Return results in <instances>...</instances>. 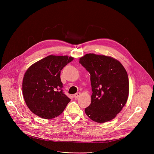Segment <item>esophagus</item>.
<instances>
[{
	"instance_id": "1",
	"label": "esophagus",
	"mask_w": 154,
	"mask_h": 154,
	"mask_svg": "<svg viewBox=\"0 0 154 154\" xmlns=\"http://www.w3.org/2000/svg\"><path fill=\"white\" fill-rule=\"evenodd\" d=\"M80 95H81V93H77L74 96V97L75 99H77L78 97H79L80 96Z\"/></svg>"
}]
</instances>
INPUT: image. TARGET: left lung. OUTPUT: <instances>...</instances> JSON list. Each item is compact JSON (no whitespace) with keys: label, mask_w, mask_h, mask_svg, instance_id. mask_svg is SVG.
Segmentation results:
<instances>
[{"label":"left lung","mask_w":154,"mask_h":154,"mask_svg":"<svg viewBox=\"0 0 154 154\" xmlns=\"http://www.w3.org/2000/svg\"><path fill=\"white\" fill-rule=\"evenodd\" d=\"M80 63L91 75V102L85 108L91 120L103 123L114 119L125 105L129 93L128 75L116 59L103 55L86 54Z\"/></svg>","instance_id":"obj_1"}]
</instances>
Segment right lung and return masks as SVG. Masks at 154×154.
Here are the masks:
<instances>
[{
	"label": "right lung",
	"instance_id": "right-lung-1",
	"mask_svg": "<svg viewBox=\"0 0 154 154\" xmlns=\"http://www.w3.org/2000/svg\"><path fill=\"white\" fill-rule=\"evenodd\" d=\"M74 60L67 55H49L35 63L26 71L23 81V94L30 110L43 119L61 115L71 99L61 89L62 69Z\"/></svg>",
	"mask_w": 154,
	"mask_h": 154
}]
</instances>
